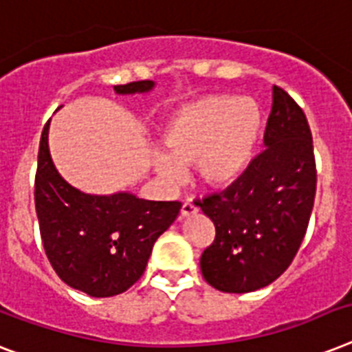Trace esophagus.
Here are the masks:
<instances>
[{
	"instance_id": "1",
	"label": "esophagus",
	"mask_w": 352,
	"mask_h": 352,
	"mask_svg": "<svg viewBox=\"0 0 352 352\" xmlns=\"http://www.w3.org/2000/svg\"><path fill=\"white\" fill-rule=\"evenodd\" d=\"M197 206L193 204V202L191 201H186V202H182V206H181V217H190V215H195L197 213Z\"/></svg>"
}]
</instances>
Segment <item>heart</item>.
Wrapping results in <instances>:
<instances>
[{
    "instance_id": "heart-1",
    "label": "heart",
    "mask_w": 352,
    "mask_h": 352,
    "mask_svg": "<svg viewBox=\"0 0 352 352\" xmlns=\"http://www.w3.org/2000/svg\"><path fill=\"white\" fill-rule=\"evenodd\" d=\"M262 117L253 101L211 96L177 110L162 131L168 155L155 153L164 179L181 175V164L195 162L197 177L211 188L231 184L244 173L255 153Z\"/></svg>"
}]
</instances>
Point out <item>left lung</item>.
I'll list each match as a JSON object with an SVG mask.
<instances>
[{
	"instance_id": "left-lung-1",
	"label": "left lung",
	"mask_w": 352,
	"mask_h": 352,
	"mask_svg": "<svg viewBox=\"0 0 352 352\" xmlns=\"http://www.w3.org/2000/svg\"><path fill=\"white\" fill-rule=\"evenodd\" d=\"M264 150L224 191L195 201L215 224L201 256L204 280L222 293H251L291 265L316 195L313 135L304 110L273 87Z\"/></svg>"
}]
</instances>
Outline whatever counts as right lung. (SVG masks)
<instances>
[{
    "label": "right lung",
    "mask_w": 352,
    "mask_h": 352,
    "mask_svg": "<svg viewBox=\"0 0 352 352\" xmlns=\"http://www.w3.org/2000/svg\"><path fill=\"white\" fill-rule=\"evenodd\" d=\"M153 81L113 87L148 92ZM34 201L45 253L57 276L77 291L107 298L130 289L146 270L151 248L179 215V201H144L131 193L88 195L68 184L48 151V122L37 153Z\"/></svg>",
    "instance_id": "1"
}]
</instances>
